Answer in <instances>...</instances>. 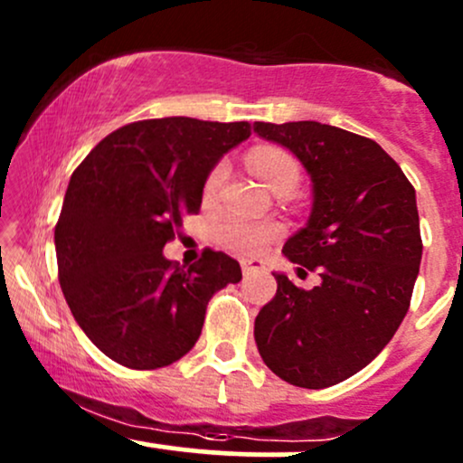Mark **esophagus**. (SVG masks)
I'll return each instance as SVG.
<instances>
[{"label":"esophagus","instance_id":"1","mask_svg":"<svg viewBox=\"0 0 463 463\" xmlns=\"http://www.w3.org/2000/svg\"><path fill=\"white\" fill-rule=\"evenodd\" d=\"M265 269V263L259 261V259H243L241 261V272L243 276H252V274H259Z\"/></svg>","mask_w":463,"mask_h":463}]
</instances>
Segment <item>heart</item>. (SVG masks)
<instances>
[{"mask_svg":"<svg viewBox=\"0 0 463 463\" xmlns=\"http://www.w3.org/2000/svg\"><path fill=\"white\" fill-rule=\"evenodd\" d=\"M250 167L257 174L259 178L268 184L269 189H279L283 184H291L296 187L300 176L298 161L291 156L289 152L280 150V147L263 146L257 147L252 154H250ZM226 176V163H217L204 178V187H202V195L204 200H213L220 191L222 183H224ZM280 235V226L272 224V222H265V224H259V222H248L239 220V217H232V220L224 222L220 226V243L228 250L237 254H246V257H252V254L263 252L269 243L274 241L276 237Z\"/></svg>","mask_w":463,"mask_h":463,"instance_id":"1","label":"heart"}]
</instances>
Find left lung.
<instances>
[{"label":"left lung","mask_w":463,"mask_h":463,"mask_svg":"<svg viewBox=\"0 0 463 463\" xmlns=\"http://www.w3.org/2000/svg\"><path fill=\"white\" fill-rule=\"evenodd\" d=\"M254 132L311 176V215L283 252L322 279L300 289L274 274L279 289L254 320V342L276 376L322 390L365 368L407 316L422 259L416 189L379 143L354 132L320 121H257Z\"/></svg>","instance_id":"left-lung-1"}]
</instances>
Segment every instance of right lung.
<instances>
[{"label":"right lung","mask_w":463,"mask_h":463,"mask_svg":"<svg viewBox=\"0 0 463 463\" xmlns=\"http://www.w3.org/2000/svg\"><path fill=\"white\" fill-rule=\"evenodd\" d=\"M250 137L248 121L143 119L110 132L71 174L54 231L58 280L87 337L132 370L174 364L198 342L215 291L241 280L224 252L189 268L165 243L198 213L204 178Z\"/></svg>","instance_id":"right-lung-1"}]
</instances>
